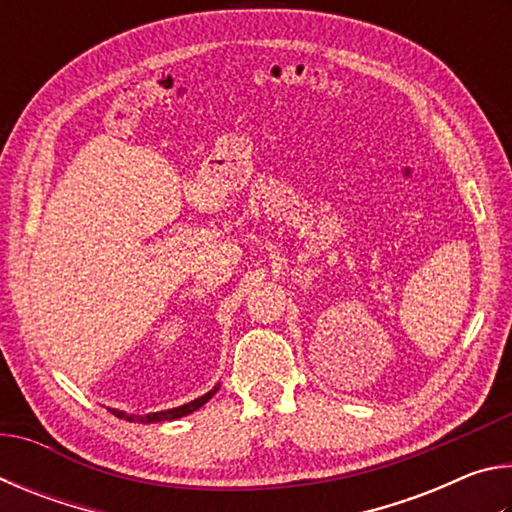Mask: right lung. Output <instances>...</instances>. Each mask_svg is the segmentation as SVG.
Returning <instances> with one entry per match:
<instances>
[{
	"label": "right lung",
	"mask_w": 512,
	"mask_h": 512,
	"mask_svg": "<svg viewBox=\"0 0 512 512\" xmlns=\"http://www.w3.org/2000/svg\"><path fill=\"white\" fill-rule=\"evenodd\" d=\"M219 391V384H216L212 391H207L205 395H201V397H196L194 402H189V404H183V406H176V409H167V411H158V413H146V415H133V413H124V411H117V409H110V413L112 415H117V418H121V420H126V422H144V424H151V422H164V420H178V418H183V415H189V413H194V411H198L201 409V406L210 400V397Z\"/></svg>",
	"instance_id": "right-lung-1"
}]
</instances>
